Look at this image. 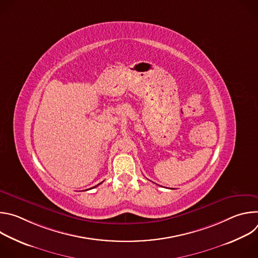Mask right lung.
I'll list each match as a JSON object with an SVG mask.
<instances>
[{"instance_id": "1", "label": "right lung", "mask_w": 258, "mask_h": 258, "mask_svg": "<svg viewBox=\"0 0 258 258\" xmlns=\"http://www.w3.org/2000/svg\"><path fill=\"white\" fill-rule=\"evenodd\" d=\"M103 182V181H102ZM102 182H100V183H102ZM100 183H99V185H100ZM99 185H97V186H99ZM97 186H95V187H97ZM95 187H93V188H95Z\"/></svg>"}]
</instances>
